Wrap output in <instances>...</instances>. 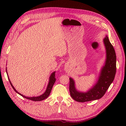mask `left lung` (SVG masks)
I'll list each match as a JSON object with an SVG mask.
<instances>
[{
  "mask_svg": "<svg viewBox=\"0 0 126 126\" xmlns=\"http://www.w3.org/2000/svg\"><path fill=\"white\" fill-rule=\"evenodd\" d=\"M103 42L106 50V59L95 83L86 92H81L76 89L74 79L69 78L70 96L77 102H85L101 98L114 81L116 70L115 51L107 35L105 36Z\"/></svg>",
  "mask_w": 126,
  "mask_h": 126,
  "instance_id": "1",
  "label": "left lung"
}]
</instances>
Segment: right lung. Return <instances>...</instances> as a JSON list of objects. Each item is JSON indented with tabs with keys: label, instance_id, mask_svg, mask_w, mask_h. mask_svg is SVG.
<instances>
[{
	"label": "right lung",
	"instance_id": "add662e5",
	"mask_svg": "<svg viewBox=\"0 0 126 126\" xmlns=\"http://www.w3.org/2000/svg\"><path fill=\"white\" fill-rule=\"evenodd\" d=\"M6 73L7 74L8 79H9L10 84H11V85L12 88L13 89H14L15 92L17 93V94H18L19 95H20L22 96H23V97H24L25 98H27V99H28V100L33 101H41L45 100V99H46L48 97V96L50 95V94L51 93V90H52L53 85V84H54L55 82L56 81V78H55V72L56 71H53V73H52L50 75V76L49 77V82H48L47 89H46V90H45V92L43 94H42V95H39L38 96H33V97H26V96L22 95V94L19 93V92H18L17 90H16V89H15V87L13 86L11 82L10 81V79H9V76H8V74H7V68H6Z\"/></svg>",
	"mask_w": 126,
	"mask_h": 126
}]
</instances>
